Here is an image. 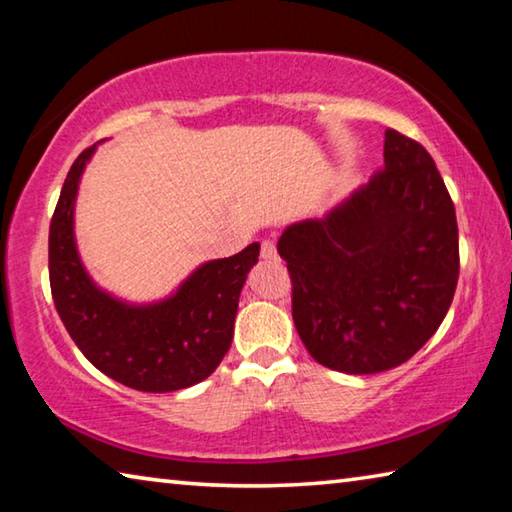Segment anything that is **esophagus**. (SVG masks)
Masks as SVG:
<instances>
[{
	"mask_svg": "<svg viewBox=\"0 0 512 512\" xmlns=\"http://www.w3.org/2000/svg\"><path fill=\"white\" fill-rule=\"evenodd\" d=\"M262 257L264 259H277V250H275V244L271 239L262 241Z\"/></svg>",
	"mask_w": 512,
	"mask_h": 512,
	"instance_id": "obj_1",
	"label": "esophagus"
}]
</instances>
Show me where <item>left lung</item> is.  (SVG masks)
Wrapping results in <instances>:
<instances>
[{"mask_svg":"<svg viewBox=\"0 0 512 512\" xmlns=\"http://www.w3.org/2000/svg\"><path fill=\"white\" fill-rule=\"evenodd\" d=\"M293 323L320 366L375 375L402 366L447 316L458 225L422 144L386 131L384 169L320 219L284 228Z\"/></svg>","mask_w":512,"mask_h":512,"instance_id":"obj_1","label":"left lung"}]
</instances>
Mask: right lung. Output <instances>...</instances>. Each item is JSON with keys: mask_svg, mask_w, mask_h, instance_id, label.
<instances>
[{"mask_svg": "<svg viewBox=\"0 0 512 512\" xmlns=\"http://www.w3.org/2000/svg\"><path fill=\"white\" fill-rule=\"evenodd\" d=\"M69 169L49 228V282L60 320L103 375L144 393H171L212 375L235 334L239 296L257 264L259 244L203 262L178 289L155 302H128L92 280L74 235V207L85 164Z\"/></svg>", "mask_w": 512, "mask_h": 512, "instance_id": "add662e5", "label": "right lung"}]
</instances>
